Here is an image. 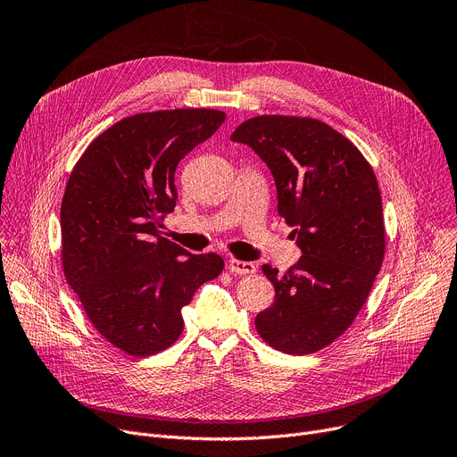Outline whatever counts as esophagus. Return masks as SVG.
I'll list each match as a JSON object with an SVG mask.
<instances>
[{
	"label": "esophagus",
	"mask_w": 457,
	"mask_h": 457,
	"mask_svg": "<svg viewBox=\"0 0 457 457\" xmlns=\"http://www.w3.org/2000/svg\"><path fill=\"white\" fill-rule=\"evenodd\" d=\"M228 269L231 274H253L255 265L250 261H241V259H229L228 261Z\"/></svg>",
	"instance_id": "esophagus-1"
}]
</instances>
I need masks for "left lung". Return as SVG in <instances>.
<instances>
[{"label":"left lung","instance_id":"left-lung-1","mask_svg":"<svg viewBox=\"0 0 457 457\" xmlns=\"http://www.w3.org/2000/svg\"><path fill=\"white\" fill-rule=\"evenodd\" d=\"M231 140L269 164L278 212L303 253L283 276L262 267L276 300L255 317L259 337L291 355L319 352L352 326L386 255L372 166L345 135L309 116H253Z\"/></svg>","mask_w":457,"mask_h":457}]
</instances>
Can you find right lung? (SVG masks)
Wrapping results in <instances>:
<instances>
[{
  "label": "right lung",
  "mask_w": 457,
  "mask_h": 457,
  "mask_svg": "<svg viewBox=\"0 0 457 457\" xmlns=\"http://www.w3.org/2000/svg\"><path fill=\"white\" fill-rule=\"evenodd\" d=\"M226 120L216 109L122 118L96 137L61 202V261L90 324L120 352L148 357L183 331L181 309L220 276L224 259L161 237L176 207L178 162Z\"/></svg>",
  "instance_id": "add662e5"
}]
</instances>
